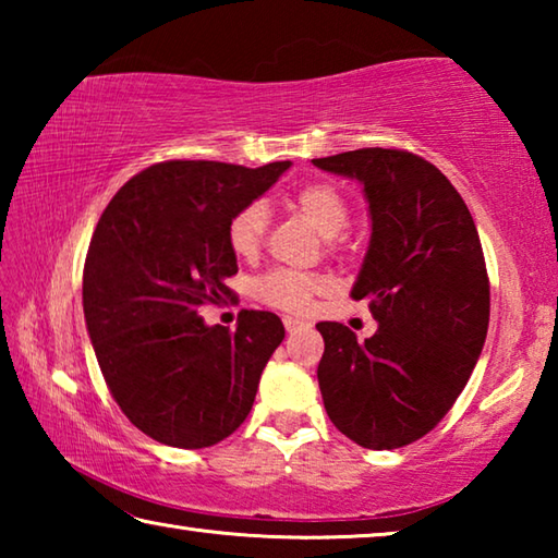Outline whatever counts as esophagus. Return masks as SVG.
<instances>
[{
  "mask_svg": "<svg viewBox=\"0 0 558 558\" xmlns=\"http://www.w3.org/2000/svg\"><path fill=\"white\" fill-rule=\"evenodd\" d=\"M282 325H286L288 335H295V332H300L302 327H307L305 323H300V319H295V317H286V319H282Z\"/></svg>",
  "mask_w": 558,
  "mask_h": 558,
  "instance_id": "34e87169",
  "label": "esophagus"
}]
</instances>
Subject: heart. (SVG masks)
<instances>
[{"label":"heart","instance_id":"1","mask_svg":"<svg viewBox=\"0 0 558 558\" xmlns=\"http://www.w3.org/2000/svg\"><path fill=\"white\" fill-rule=\"evenodd\" d=\"M295 209L325 235L335 239L342 233L349 223V206L344 196L337 192L332 184H305L292 196ZM268 229V206L263 202H251L241 206L229 221V245L235 256L251 258L256 256L263 235ZM327 288V280L319 276H302V272L290 270H272L268 276L256 280V298L266 305L290 310V313H302L310 307V302Z\"/></svg>","mask_w":558,"mask_h":558}]
</instances>
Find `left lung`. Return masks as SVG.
<instances>
[{
	"mask_svg": "<svg viewBox=\"0 0 558 558\" xmlns=\"http://www.w3.org/2000/svg\"><path fill=\"white\" fill-rule=\"evenodd\" d=\"M313 165L362 184L372 239L352 298L369 302L379 323L364 342L317 323L327 415L362 448L409 446L450 411L483 352L489 280L475 221L448 177L403 149L364 147Z\"/></svg>",
	"mask_w": 558,
	"mask_h": 558,
	"instance_id": "1",
	"label": "left lung"
}]
</instances>
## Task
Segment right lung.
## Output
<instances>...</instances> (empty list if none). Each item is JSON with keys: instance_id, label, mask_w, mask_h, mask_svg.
<instances>
[{"instance_id": "right-lung-1", "label": "right lung", "mask_w": 558, "mask_h": 558, "mask_svg": "<svg viewBox=\"0 0 558 558\" xmlns=\"http://www.w3.org/2000/svg\"><path fill=\"white\" fill-rule=\"evenodd\" d=\"M290 162L258 169L174 159L112 196L83 268V315L100 372L132 426L174 448H209L241 426L286 337L280 317L241 310L209 327L206 302L239 272L229 221Z\"/></svg>"}]
</instances>
